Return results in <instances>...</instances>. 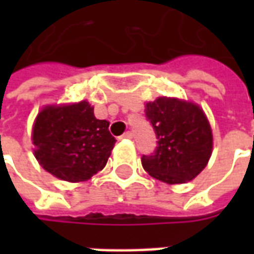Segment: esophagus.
I'll use <instances>...</instances> for the list:
<instances>
[{"label":"esophagus","instance_id":"34e87169","mask_svg":"<svg viewBox=\"0 0 254 254\" xmlns=\"http://www.w3.org/2000/svg\"><path fill=\"white\" fill-rule=\"evenodd\" d=\"M121 138H127V140H132L133 138V133L132 132H127V133H124L121 136Z\"/></svg>","mask_w":254,"mask_h":254}]
</instances>
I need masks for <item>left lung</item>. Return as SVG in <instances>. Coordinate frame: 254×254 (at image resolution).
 <instances>
[{
  "mask_svg": "<svg viewBox=\"0 0 254 254\" xmlns=\"http://www.w3.org/2000/svg\"><path fill=\"white\" fill-rule=\"evenodd\" d=\"M145 118L158 141L152 154L141 156L144 170L170 185L185 184L200 174L212 152V132L201 109L158 98L147 103Z\"/></svg>",
  "mask_w": 254,
  "mask_h": 254,
  "instance_id": "left-lung-1",
  "label": "left lung"
}]
</instances>
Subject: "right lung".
Instances as JSON below:
<instances>
[{
	"label": "right lung",
	"mask_w": 254,
	"mask_h": 254,
	"mask_svg": "<svg viewBox=\"0 0 254 254\" xmlns=\"http://www.w3.org/2000/svg\"><path fill=\"white\" fill-rule=\"evenodd\" d=\"M35 158L60 180L85 181L100 171L114 148L109 122L96 120L88 102L50 106L38 114L32 129Z\"/></svg>",
	"instance_id": "obj_1"
}]
</instances>
